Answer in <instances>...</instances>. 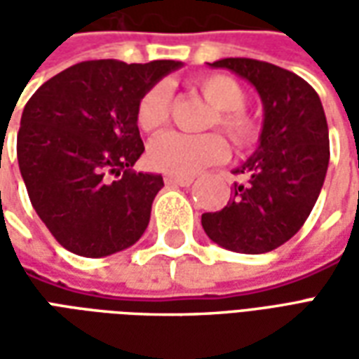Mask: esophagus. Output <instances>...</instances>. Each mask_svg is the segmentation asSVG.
<instances>
[{"label":"esophagus","instance_id":"1","mask_svg":"<svg viewBox=\"0 0 359 359\" xmlns=\"http://www.w3.org/2000/svg\"><path fill=\"white\" fill-rule=\"evenodd\" d=\"M165 182L172 187H190L194 182V177L190 175H165Z\"/></svg>","mask_w":359,"mask_h":359}]
</instances>
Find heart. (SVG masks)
<instances>
[{"mask_svg":"<svg viewBox=\"0 0 359 359\" xmlns=\"http://www.w3.org/2000/svg\"><path fill=\"white\" fill-rule=\"evenodd\" d=\"M194 88L210 103L205 126H219L238 149L252 148L259 140L262 126L246 105V90L241 82L223 73H208L194 79ZM171 113V92L165 82L149 86L136 103V125L142 133H157L167 125ZM229 154L223 136L217 133H163L149 142L148 163L169 175H192L208 165L223 161Z\"/></svg>","mask_w":359,"mask_h":359,"instance_id":"b5f03b06","label":"heart"}]
</instances>
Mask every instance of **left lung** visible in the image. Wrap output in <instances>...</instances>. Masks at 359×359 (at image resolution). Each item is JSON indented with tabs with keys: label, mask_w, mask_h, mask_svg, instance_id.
Segmentation results:
<instances>
[{
	"label": "left lung",
	"mask_w": 359,
	"mask_h": 359,
	"mask_svg": "<svg viewBox=\"0 0 359 359\" xmlns=\"http://www.w3.org/2000/svg\"><path fill=\"white\" fill-rule=\"evenodd\" d=\"M211 67L231 69L256 86L265 118L259 148L234 169L233 200L203 213L202 226L219 246L265 254L298 233L316 205L329 167V126L319 95L286 69L248 57H226Z\"/></svg>",
	"instance_id": "8db88e82"
}]
</instances>
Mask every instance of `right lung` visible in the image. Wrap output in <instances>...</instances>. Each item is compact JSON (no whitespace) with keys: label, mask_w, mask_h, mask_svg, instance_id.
<instances>
[{"label":"right lung","mask_w":359,"mask_h":359,"mask_svg":"<svg viewBox=\"0 0 359 359\" xmlns=\"http://www.w3.org/2000/svg\"><path fill=\"white\" fill-rule=\"evenodd\" d=\"M179 61H82L43 82L25 105L17 157L32 208L76 256L133 246L149 223L161 175L136 172L144 151L136 103Z\"/></svg>","instance_id":"obj_1"}]
</instances>
